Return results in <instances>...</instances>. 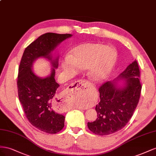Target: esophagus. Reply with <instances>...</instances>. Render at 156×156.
I'll return each instance as SVG.
<instances>
[{"mask_svg":"<svg viewBox=\"0 0 156 156\" xmlns=\"http://www.w3.org/2000/svg\"><path fill=\"white\" fill-rule=\"evenodd\" d=\"M87 82L84 80H80L71 84L65 94L61 97L60 101L63 107H65L66 103L75 97H80V95L85 93L87 88Z\"/></svg>","mask_w":156,"mask_h":156,"instance_id":"1","label":"esophagus"}]
</instances>
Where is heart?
<instances>
[{
    "mask_svg": "<svg viewBox=\"0 0 156 156\" xmlns=\"http://www.w3.org/2000/svg\"><path fill=\"white\" fill-rule=\"evenodd\" d=\"M116 60L117 53L113 48L106 47L101 43L89 42L74 48L72 55L65 56L61 66L65 72L72 74L79 69H87L89 78L100 82L109 75Z\"/></svg>",
    "mask_w": 156,
    "mask_h": 156,
    "instance_id": "b5f03b06",
    "label": "heart"
}]
</instances>
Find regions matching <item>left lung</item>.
I'll return each instance as SVG.
<instances>
[{
	"label": "left lung",
	"mask_w": 156,
	"mask_h": 156,
	"mask_svg": "<svg viewBox=\"0 0 156 156\" xmlns=\"http://www.w3.org/2000/svg\"><path fill=\"white\" fill-rule=\"evenodd\" d=\"M139 78L140 70L135 60L114 81L100 87V102L95 107L97 118L87 123L89 129L95 135H107L125 127L139 103L142 89ZM120 79L123 80L121 85Z\"/></svg>",
	"instance_id": "8db88e82"
}]
</instances>
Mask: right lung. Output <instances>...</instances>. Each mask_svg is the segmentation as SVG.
<instances>
[{
	"label": "right lung",
	"instance_id": "add662e5",
	"mask_svg": "<svg viewBox=\"0 0 156 156\" xmlns=\"http://www.w3.org/2000/svg\"><path fill=\"white\" fill-rule=\"evenodd\" d=\"M72 36L53 33L41 35L25 48L20 64L17 90L26 117L31 125L50 134L59 132L65 126V116L56 112L55 93L59 85L55 82V75L59 56L53 57L51 53ZM40 57L50 60L52 66L51 74L46 78L38 77L32 70L33 63Z\"/></svg>",
	"mask_w": 156,
	"mask_h": 156
}]
</instances>
